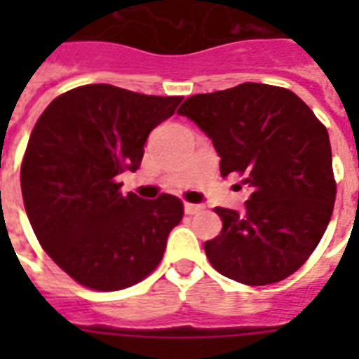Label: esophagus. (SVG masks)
Here are the masks:
<instances>
[{"label": "esophagus", "instance_id": "esophagus-1", "mask_svg": "<svg viewBox=\"0 0 359 359\" xmlns=\"http://www.w3.org/2000/svg\"><path fill=\"white\" fill-rule=\"evenodd\" d=\"M203 210V205H197V203H186L184 205V212L186 214H196Z\"/></svg>", "mask_w": 359, "mask_h": 359}]
</instances>
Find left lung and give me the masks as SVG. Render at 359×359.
<instances>
[{
    "instance_id": "obj_1",
    "label": "left lung",
    "mask_w": 359,
    "mask_h": 359,
    "mask_svg": "<svg viewBox=\"0 0 359 359\" xmlns=\"http://www.w3.org/2000/svg\"><path fill=\"white\" fill-rule=\"evenodd\" d=\"M212 140L222 177L250 186L244 212L216 207L224 227L205 242L222 276L270 285L294 273L328 227L335 201L328 130L283 87L240 83L194 95L177 109Z\"/></svg>"
}]
</instances>
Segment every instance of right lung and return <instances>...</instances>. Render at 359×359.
<instances>
[{
  "mask_svg": "<svg viewBox=\"0 0 359 359\" xmlns=\"http://www.w3.org/2000/svg\"><path fill=\"white\" fill-rule=\"evenodd\" d=\"M180 100L95 83L57 97L36 121L20 171L25 212L44 251L80 285L126 289L162 261L182 201L123 194L117 177L137 171L151 130Z\"/></svg>",
  "mask_w": 359,
  "mask_h": 359,
  "instance_id": "obj_1",
  "label": "right lung"
}]
</instances>
